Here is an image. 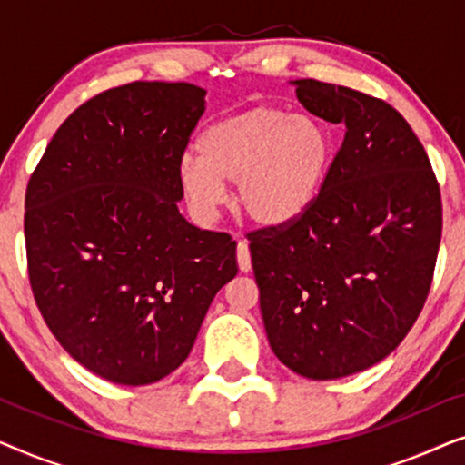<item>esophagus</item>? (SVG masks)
I'll list each match as a JSON object with an SVG mask.
<instances>
[{
  "label": "esophagus",
  "mask_w": 465,
  "mask_h": 465,
  "mask_svg": "<svg viewBox=\"0 0 465 465\" xmlns=\"http://www.w3.org/2000/svg\"><path fill=\"white\" fill-rule=\"evenodd\" d=\"M237 262H239L241 272L252 271V256H250V247H247L245 239H239V243H237Z\"/></svg>",
  "instance_id": "1"
}]
</instances>
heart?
I'll return each instance as SVG.
<instances>
[{
  "mask_svg": "<svg viewBox=\"0 0 465 465\" xmlns=\"http://www.w3.org/2000/svg\"><path fill=\"white\" fill-rule=\"evenodd\" d=\"M199 156L183 154L177 180L199 218H213L237 183V205L260 226H283L313 205L334 158L332 131L320 118L256 105L201 133Z\"/></svg>",
  "mask_w": 465,
  "mask_h": 465,
  "instance_id": "b5f03b06",
  "label": "heart"
}]
</instances>
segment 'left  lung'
Listing matches in <instances>:
<instances>
[{
  "label": "left lung",
  "mask_w": 465,
  "mask_h": 465,
  "mask_svg": "<svg viewBox=\"0 0 465 465\" xmlns=\"http://www.w3.org/2000/svg\"><path fill=\"white\" fill-rule=\"evenodd\" d=\"M298 101L345 139L313 205L250 237L272 353L330 381L387 358L421 313L442 234L440 186L402 114L383 99L296 80Z\"/></svg>",
  "instance_id": "8db88e82"
}]
</instances>
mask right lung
Masks as SVG:
<instances>
[{
    "label": "right lung",
    "mask_w": 465,
    "mask_h": 465,
    "mask_svg": "<svg viewBox=\"0 0 465 465\" xmlns=\"http://www.w3.org/2000/svg\"><path fill=\"white\" fill-rule=\"evenodd\" d=\"M205 112L188 82L94 94L50 139L25 194L37 309L61 347L101 379L150 385L188 358L237 275V243L177 209V164Z\"/></svg>",
    "instance_id": "1"
}]
</instances>
